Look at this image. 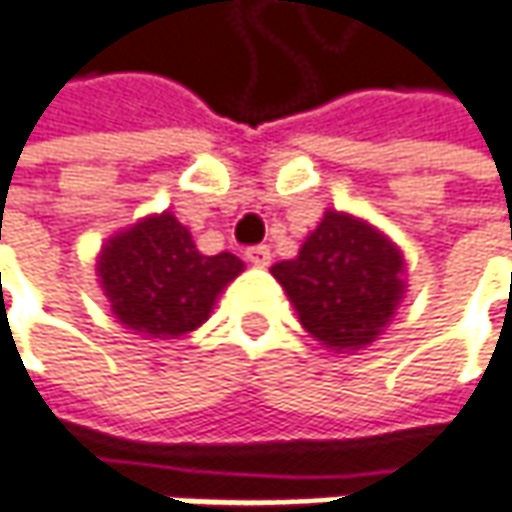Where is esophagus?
<instances>
[{"label": "esophagus", "instance_id": "esophagus-1", "mask_svg": "<svg viewBox=\"0 0 512 512\" xmlns=\"http://www.w3.org/2000/svg\"><path fill=\"white\" fill-rule=\"evenodd\" d=\"M246 260L252 266H257V269H266L272 263V252H269V246H249L246 249Z\"/></svg>", "mask_w": 512, "mask_h": 512}]
</instances>
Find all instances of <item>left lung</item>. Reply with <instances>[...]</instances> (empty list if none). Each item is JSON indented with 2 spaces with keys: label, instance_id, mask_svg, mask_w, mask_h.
<instances>
[{
  "label": "left lung",
  "instance_id": "obj_1",
  "mask_svg": "<svg viewBox=\"0 0 512 512\" xmlns=\"http://www.w3.org/2000/svg\"><path fill=\"white\" fill-rule=\"evenodd\" d=\"M303 328L334 354L377 343L405 297V255L379 226L326 209L297 257L272 266Z\"/></svg>",
  "mask_w": 512,
  "mask_h": 512
}]
</instances>
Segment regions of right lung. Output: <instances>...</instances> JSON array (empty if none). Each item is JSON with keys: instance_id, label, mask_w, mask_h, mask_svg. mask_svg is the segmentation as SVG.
Masks as SVG:
<instances>
[{"instance_id": "right-lung-1", "label": "right lung", "mask_w": 512, "mask_h": 512, "mask_svg": "<svg viewBox=\"0 0 512 512\" xmlns=\"http://www.w3.org/2000/svg\"><path fill=\"white\" fill-rule=\"evenodd\" d=\"M243 272L232 252L203 255L172 212L115 232L96 260L98 286L124 328L175 340L209 320L223 289Z\"/></svg>"}]
</instances>
